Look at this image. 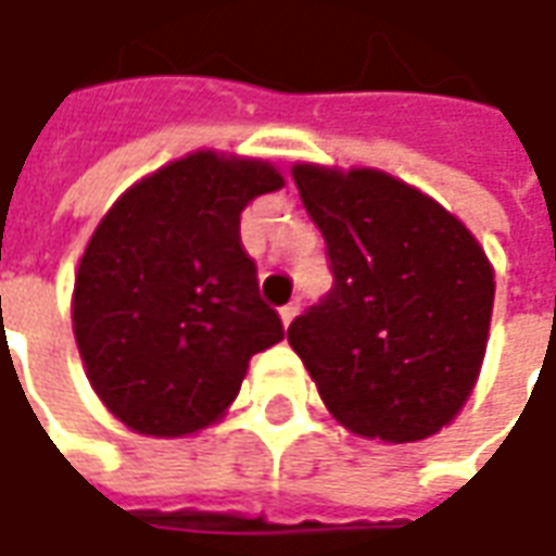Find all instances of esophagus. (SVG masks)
<instances>
[{
	"instance_id": "34e87169",
	"label": "esophagus",
	"mask_w": 556,
	"mask_h": 556,
	"mask_svg": "<svg viewBox=\"0 0 556 556\" xmlns=\"http://www.w3.org/2000/svg\"><path fill=\"white\" fill-rule=\"evenodd\" d=\"M296 315H300V300H293V303H288V306H281V321H285V328H288Z\"/></svg>"
}]
</instances>
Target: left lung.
<instances>
[{
	"instance_id": "obj_1",
	"label": "left lung",
	"mask_w": 556,
	"mask_h": 556,
	"mask_svg": "<svg viewBox=\"0 0 556 556\" xmlns=\"http://www.w3.org/2000/svg\"><path fill=\"white\" fill-rule=\"evenodd\" d=\"M331 290L290 321L331 415L383 442L433 437L473 390L495 281L480 244L437 201L377 169L296 166Z\"/></svg>"
}]
</instances>
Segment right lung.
<instances>
[{"mask_svg": "<svg viewBox=\"0 0 556 556\" xmlns=\"http://www.w3.org/2000/svg\"><path fill=\"white\" fill-rule=\"evenodd\" d=\"M260 161L198 151L132 185L101 219L74 288V333L101 402L136 433L185 437L285 337L241 244L247 201L281 188Z\"/></svg>", "mask_w": 556, "mask_h": 556, "instance_id": "1", "label": "right lung"}]
</instances>
